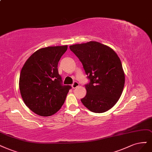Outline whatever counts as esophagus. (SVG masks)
<instances>
[{
    "label": "esophagus",
    "instance_id": "obj_1",
    "mask_svg": "<svg viewBox=\"0 0 152 152\" xmlns=\"http://www.w3.org/2000/svg\"><path fill=\"white\" fill-rule=\"evenodd\" d=\"M78 86H79V83H78L77 82H74V83L72 85V87L73 88H75L76 87H78Z\"/></svg>",
    "mask_w": 152,
    "mask_h": 152
}]
</instances>
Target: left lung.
Returning <instances> with one entry per match:
<instances>
[{"label": "left lung", "instance_id": "8db88e82", "mask_svg": "<svg viewBox=\"0 0 152 152\" xmlns=\"http://www.w3.org/2000/svg\"><path fill=\"white\" fill-rule=\"evenodd\" d=\"M82 64L90 82L81 102L91 111L104 113L111 109L121 96L125 77L121 60L110 47L97 41L70 46Z\"/></svg>", "mask_w": 152, "mask_h": 152}]
</instances>
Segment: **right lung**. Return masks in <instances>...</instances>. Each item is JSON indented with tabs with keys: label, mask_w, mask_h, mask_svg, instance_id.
Instances as JSON below:
<instances>
[{
	"label": "right lung",
	"mask_w": 152,
	"mask_h": 152,
	"mask_svg": "<svg viewBox=\"0 0 152 152\" xmlns=\"http://www.w3.org/2000/svg\"><path fill=\"white\" fill-rule=\"evenodd\" d=\"M68 46H48L30 56L20 71L19 89L25 104L41 116H50L64 104L72 88L62 84L58 64Z\"/></svg>",
	"instance_id": "1"
}]
</instances>
